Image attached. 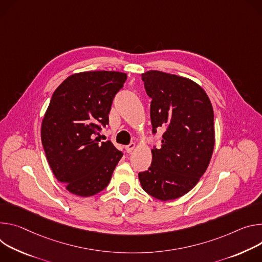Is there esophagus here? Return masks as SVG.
Returning <instances> with one entry per match:
<instances>
[{
	"instance_id": "obj_1",
	"label": "esophagus",
	"mask_w": 262,
	"mask_h": 262,
	"mask_svg": "<svg viewBox=\"0 0 262 262\" xmlns=\"http://www.w3.org/2000/svg\"><path fill=\"white\" fill-rule=\"evenodd\" d=\"M134 149H135V143L134 142H131L130 144H128V146H126V148H125L127 153H131Z\"/></svg>"
}]
</instances>
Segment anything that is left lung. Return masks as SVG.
<instances>
[{
  "instance_id": "1",
  "label": "left lung",
  "mask_w": 262,
  "mask_h": 262,
  "mask_svg": "<svg viewBox=\"0 0 262 262\" xmlns=\"http://www.w3.org/2000/svg\"><path fill=\"white\" fill-rule=\"evenodd\" d=\"M147 95L152 98L153 133L164 128L161 147L152 150L148 170L138 173L142 189L168 201L187 193L209 165L214 148L213 109L195 82L159 71L141 74Z\"/></svg>"
}]
</instances>
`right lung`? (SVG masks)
Returning a JSON list of instances; mask_svg holds the SVG:
<instances>
[{
  "mask_svg": "<svg viewBox=\"0 0 262 262\" xmlns=\"http://www.w3.org/2000/svg\"><path fill=\"white\" fill-rule=\"evenodd\" d=\"M127 80L121 72H83L68 77L54 92L41 123V142L56 179L80 196L109 184L123 153L110 140L94 138L115 95Z\"/></svg>",
  "mask_w": 262,
  "mask_h": 262,
  "instance_id": "1",
  "label": "right lung"
}]
</instances>
